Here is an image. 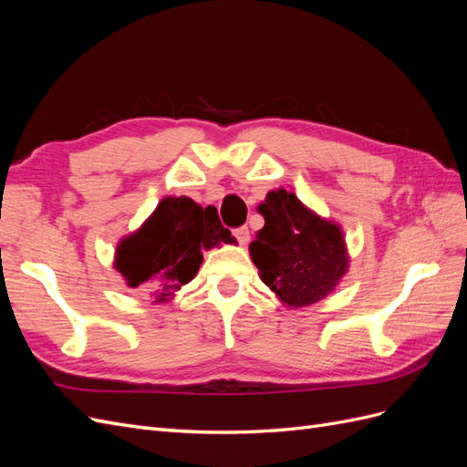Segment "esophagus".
I'll return each instance as SVG.
<instances>
[{
  "instance_id": "34e87169",
  "label": "esophagus",
  "mask_w": 467,
  "mask_h": 467,
  "mask_svg": "<svg viewBox=\"0 0 467 467\" xmlns=\"http://www.w3.org/2000/svg\"><path fill=\"white\" fill-rule=\"evenodd\" d=\"M234 235H235V239L242 245H247V242H249V228L247 225H242V228H237V230H234Z\"/></svg>"
}]
</instances>
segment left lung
Instances as JSON below:
<instances>
[{"label": "left lung", "instance_id": "obj_1", "mask_svg": "<svg viewBox=\"0 0 467 467\" xmlns=\"http://www.w3.org/2000/svg\"><path fill=\"white\" fill-rule=\"evenodd\" d=\"M265 218L251 261L261 280L288 307L312 306L335 290L348 271V253L338 223L317 216L285 189L257 206Z\"/></svg>", "mask_w": 467, "mask_h": 467}]
</instances>
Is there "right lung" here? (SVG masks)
Wrapping results in <instances>:
<instances>
[{
  "label": "right lung",
  "mask_w": 467,
  "mask_h": 467,
  "mask_svg": "<svg viewBox=\"0 0 467 467\" xmlns=\"http://www.w3.org/2000/svg\"><path fill=\"white\" fill-rule=\"evenodd\" d=\"M214 206L189 196H165L140 228L120 239L115 268L130 288L151 290L155 304L169 302L202 265V249L234 244Z\"/></svg>",
  "instance_id": "1"
}]
</instances>
